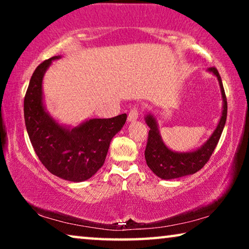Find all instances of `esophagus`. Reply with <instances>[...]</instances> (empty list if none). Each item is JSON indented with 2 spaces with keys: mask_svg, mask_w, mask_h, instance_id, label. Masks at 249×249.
<instances>
[{
  "mask_svg": "<svg viewBox=\"0 0 249 249\" xmlns=\"http://www.w3.org/2000/svg\"><path fill=\"white\" fill-rule=\"evenodd\" d=\"M138 119V110L136 107L131 108L130 112H129L128 114V121L129 122H134Z\"/></svg>",
  "mask_w": 249,
  "mask_h": 249,
  "instance_id": "1",
  "label": "esophagus"
}]
</instances>
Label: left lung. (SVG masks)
<instances>
[{"mask_svg":"<svg viewBox=\"0 0 249 249\" xmlns=\"http://www.w3.org/2000/svg\"><path fill=\"white\" fill-rule=\"evenodd\" d=\"M207 71L212 72L217 78L222 95V115H221L219 124L215 130L211 135V137L197 149L190 152H175L171 151L162 141L159 130V124L154 114L147 113L145 121L149 127L147 145L145 149V160L148 168L154 172L159 178L164 180H171L181 178V177L194 175L205 165L211 155L215 149L217 142L220 141L224 124L227 121V97L224 93L222 80L215 68H209Z\"/></svg>","mask_w":249,"mask_h":249,"instance_id":"8db88e82","label":"left lung"}]
</instances>
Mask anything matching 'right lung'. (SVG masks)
Wrapping results in <instances>:
<instances>
[{
	"label": "right lung",
	"mask_w": 249,
	"mask_h": 249,
	"mask_svg": "<svg viewBox=\"0 0 249 249\" xmlns=\"http://www.w3.org/2000/svg\"><path fill=\"white\" fill-rule=\"evenodd\" d=\"M53 56L40 63L30 78L23 101L25 124L35 153L43 165L61 179L81 182L104 164L112 138L121 130L127 114L89 119L77 127L60 124L44 105L43 78Z\"/></svg>",
	"instance_id": "obj_1"
}]
</instances>
